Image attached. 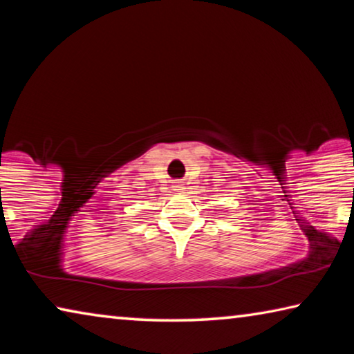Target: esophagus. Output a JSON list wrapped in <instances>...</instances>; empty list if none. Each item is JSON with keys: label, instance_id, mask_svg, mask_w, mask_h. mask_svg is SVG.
Returning <instances> with one entry per match:
<instances>
[{"label": "esophagus", "instance_id": "34e87169", "mask_svg": "<svg viewBox=\"0 0 354 354\" xmlns=\"http://www.w3.org/2000/svg\"><path fill=\"white\" fill-rule=\"evenodd\" d=\"M183 189H184V185H183V184H179V183H178V184L175 185V190H178V192H179V190H183Z\"/></svg>", "mask_w": 354, "mask_h": 354}]
</instances>
